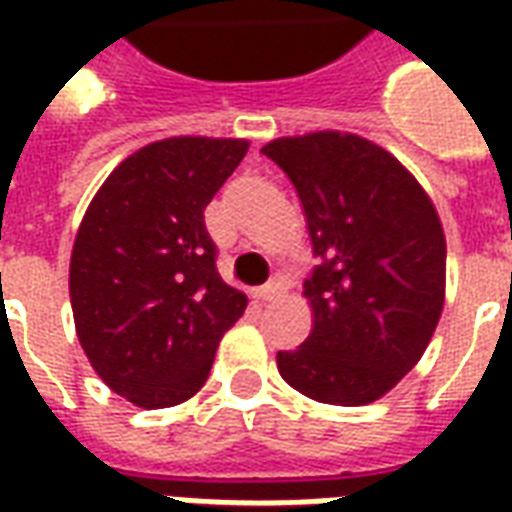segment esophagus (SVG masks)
Here are the masks:
<instances>
[{
  "label": "esophagus",
  "instance_id": "esophagus-1",
  "mask_svg": "<svg viewBox=\"0 0 512 512\" xmlns=\"http://www.w3.org/2000/svg\"><path fill=\"white\" fill-rule=\"evenodd\" d=\"M279 290H282V285H279V282H268V285H263V288L255 290V299L257 301H274L279 296Z\"/></svg>",
  "mask_w": 512,
  "mask_h": 512
}]
</instances>
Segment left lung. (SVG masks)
Listing matches in <instances>:
<instances>
[{"mask_svg":"<svg viewBox=\"0 0 512 512\" xmlns=\"http://www.w3.org/2000/svg\"><path fill=\"white\" fill-rule=\"evenodd\" d=\"M263 156L293 183L321 260L304 282L315 326L296 351H279V376L318 403H373L417 365L439 323V213L411 172L362 136H288Z\"/></svg>","mask_w":512,"mask_h":512,"instance_id":"obj_1","label":"left lung"}]
</instances>
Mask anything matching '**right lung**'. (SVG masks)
Here are the masks:
<instances>
[{
    "label": "right lung",
    "instance_id": "right-lung-1",
    "mask_svg": "<svg viewBox=\"0 0 512 512\" xmlns=\"http://www.w3.org/2000/svg\"><path fill=\"white\" fill-rule=\"evenodd\" d=\"M244 139L172 136L104 180L71 255L84 354L109 389L142 408L178 406L208 381L246 296L216 268L205 208L246 156Z\"/></svg>",
    "mask_w": 512,
    "mask_h": 512
}]
</instances>
